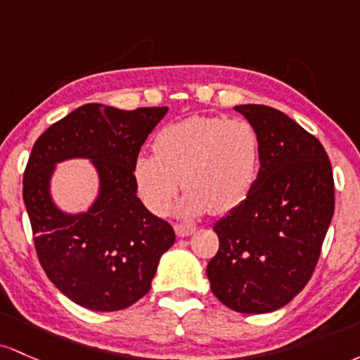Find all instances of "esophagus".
Returning a JSON list of instances; mask_svg holds the SVG:
<instances>
[{
  "instance_id": "34e87169",
  "label": "esophagus",
  "mask_w": 360,
  "mask_h": 360,
  "mask_svg": "<svg viewBox=\"0 0 360 360\" xmlns=\"http://www.w3.org/2000/svg\"><path fill=\"white\" fill-rule=\"evenodd\" d=\"M175 233H176V236H180V238L191 236L192 233H195V226H192V224H175Z\"/></svg>"
}]
</instances>
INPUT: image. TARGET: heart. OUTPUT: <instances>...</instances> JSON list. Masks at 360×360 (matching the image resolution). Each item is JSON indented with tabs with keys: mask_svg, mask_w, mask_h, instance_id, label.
<instances>
[{
	"mask_svg": "<svg viewBox=\"0 0 360 360\" xmlns=\"http://www.w3.org/2000/svg\"><path fill=\"white\" fill-rule=\"evenodd\" d=\"M260 153V134L243 117H188L161 129L155 155L137 156V191L153 212L165 214L181 179L187 193L179 204L180 214L229 212L252 192Z\"/></svg>",
	"mask_w": 360,
	"mask_h": 360,
	"instance_id": "heart-1",
	"label": "heart"
}]
</instances>
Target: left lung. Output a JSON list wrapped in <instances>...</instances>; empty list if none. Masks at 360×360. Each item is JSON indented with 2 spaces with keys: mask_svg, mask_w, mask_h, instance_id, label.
<instances>
[{
  "mask_svg": "<svg viewBox=\"0 0 360 360\" xmlns=\"http://www.w3.org/2000/svg\"><path fill=\"white\" fill-rule=\"evenodd\" d=\"M260 134V169L248 197L214 224L219 250L211 290L238 313L276 311L304 289L335 209L332 163L320 141L281 110L238 105Z\"/></svg>",
  "mask_w": 360,
  "mask_h": 360,
  "instance_id": "left-lung-1",
  "label": "left lung"
}]
</instances>
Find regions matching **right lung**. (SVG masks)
Returning a JSON list of instances; mask_svg holds the SVG:
<instances>
[{
  "mask_svg": "<svg viewBox=\"0 0 360 360\" xmlns=\"http://www.w3.org/2000/svg\"><path fill=\"white\" fill-rule=\"evenodd\" d=\"M168 107L119 110L88 103L35 141L23 173V200L39 262L52 284L76 304L119 311L146 296L161 255L175 243L172 224L136 195L134 165ZM90 158L101 195L86 214L60 213L50 200L53 165Z\"/></svg>",
  "mask_w": 360,
  "mask_h": 360,
  "instance_id": "add662e5",
  "label": "right lung"
}]
</instances>
